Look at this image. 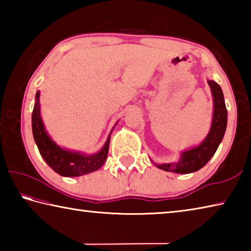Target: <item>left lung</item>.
Segmentation results:
<instances>
[{"mask_svg": "<svg viewBox=\"0 0 251 251\" xmlns=\"http://www.w3.org/2000/svg\"><path fill=\"white\" fill-rule=\"evenodd\" d=\"M207 82L210 87L212 101H214V113H212L209 133L198 146L181 151L179 159L177 161L156 164L154 160L151 159V163L159 169L176 174H190L197 172L209 161L211 157L215 155L219 144L222 143L227 127L226 104H225L222 87L214 80L208 79Z\"/></svg>", "mask_w": 251, "mask_h": 251, "instance_id": "left-lung-1", "label": "left lung"}]
</instances>
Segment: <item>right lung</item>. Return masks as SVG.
I'll return each mask as SVG.
<instances>
[{
  "label": "right lung",
  "mask_w": 251,
  "mask_h": 251,
  "mask_svg": "<svg viewBox=\"0 0 251 251\" xmlns=\"http://www.w3.org/2000/svg\"><path fill=\"white\" fill-rule=\"evenodd\" d=\"M117 124V123H116ZM115 124V126H116ZM113 127V129L115 128ZM112 129V131H113ZM32 130L34 141H35L41 156L46 164L58 175L64 177H77L86 175L100 169L103 166L108 154V146L110 141V131L104 146L100 151L92 155L83 154L80 151H71L63 148L55 143L45 129L44 123L41 116L40 92H36L35 104L32 113Z\"/></svg>",
  "instance_id": "1"
}]
</instances>
